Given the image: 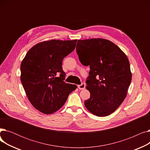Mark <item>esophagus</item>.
Segmentation results:
<instances>
[{"label":"esophagus","mask_w":150,"mask_h":150,"mask_svg":"<svg viewBox=\"0 0 150 150\" xmlns=\"http://www.w3.org/2000/svg\"><path fill=\"white\" fill-rule=\"evenodd\" d=\"M78 89H80V90H83V89H85V84L84 83H82L80 85H78Z\"/></svg>","instance_id":"esophagus-1"}]
</instances>
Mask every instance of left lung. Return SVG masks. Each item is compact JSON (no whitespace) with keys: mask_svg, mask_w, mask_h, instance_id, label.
Here are the masks:
<instances>
[{"mask_svg":"<svg viewBox=\"0 0 150 150\" xmlns=\"http://www.w3.org/2000/svg\"><path fill=\"white\" fill-rule=\"evenodd\" d=\"M76 52L81 64L90 66L86 89L91 93L85 107L98 117L109 115L119 107L131 81L128 58L108 39L78 40Z\"/></svg>","mask_w":150,"mask_h":150,"instance_id":"left-lung-1","label":"left lung"}]
</instances>
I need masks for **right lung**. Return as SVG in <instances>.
I'll return each instance as SVG.
<instances>
[{
    "label": "right lung",
    "instance_id": "add662e5",
    "mask_svg": "<svg viewBox=\"0 0 150 150\" xmlns=\"http://www.w3.org/2000/svg\"><path fill=\"white\" fill-rule=\"evenodd\" d=\"M75 40L45 41L28 51L21 64V80L35 108L51 114L64 105L77 86L65 83L62 61L75 49Z\"/></svg>",
    "mask_w": 150,
    "mask_h": 150
}]
</instances>
